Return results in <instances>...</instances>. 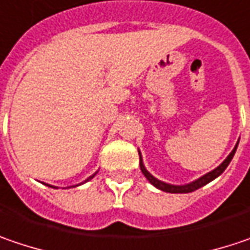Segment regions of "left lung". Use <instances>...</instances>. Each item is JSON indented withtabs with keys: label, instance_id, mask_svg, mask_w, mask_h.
Returning a JSON list of instances; mask_svg holds the SVG:
<instances>
[{
	"label": "left lung",
	"instance_id": "1",
	"mask_svg": "<svg viewBox=\"0 0 250 250\" xmlns=\"http://www.w3.org/2000/svg\"><path fill=\"white\" fill-rule=\"evenodd\" d=\"M236 147H238V143H236L235 148L232 150V153L228 155L227 160H225L219 167H216L213 171L208 172V174H205L204 177L198 178L197 181H194V183H191V184H187V185H169V184L163 183V181H158V180L154 178V177H153L147 169L144 168V166H143V163H141V157H140V168H141V172L144 174V177H146L150 183L153 184L154 187H157L158 189H161V191L171 192V194H185V192H192V191L198 189V188H201V187H204L205 184L211 183L212 180H215L218 175H221V174L225 171V168H227L228 166H229V163H230V160H232V158H233V155H235Z\"/></svg>",
	"mask_w": 250,
	"mask_h": 250
}]
</instances>
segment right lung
Listing matches in <instances>:
<instances>
[{"instance_id":"1","label":"right lung","mask_w":250,"mask_h":250,"mask_svg":"<svg viewBox=\"0 0 250 250\" xmlns=\"http://www.w3.org/2000/svg\"><path fill=\"white\" fill-rule=\"evenodd\" d=\"M93 177H95V174H93V175H92V177H89V178H87V180H86V181H89V180H90V178H93Z\"/></svg>"}]
</instances>
